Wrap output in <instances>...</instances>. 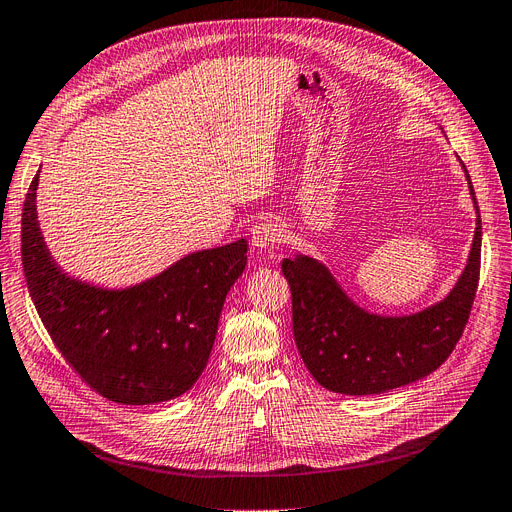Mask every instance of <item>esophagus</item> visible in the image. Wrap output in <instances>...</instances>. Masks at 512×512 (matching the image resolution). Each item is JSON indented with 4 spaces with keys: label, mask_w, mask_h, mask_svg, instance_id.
Listing matches in <instances>:
<instances>
[{
    "label": "esophagus",
    "mask_w": 512,
    "mask_h": 512,
    "mask_svg": "<svg viewBox=\"0 0 512 512\" xmlns=\"http://www.w3.org/2000/svg\"><path fill=\"white\" fill-rule=\"evenodd\" d=\"M281 243V229L275 223H258L252 227V246L262 250H269Z\"/></svg>",
    "instance_id": "34e87169"
}]
</instances>
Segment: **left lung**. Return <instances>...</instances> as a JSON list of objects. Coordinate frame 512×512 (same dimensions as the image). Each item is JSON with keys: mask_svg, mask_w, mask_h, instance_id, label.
<instances>
[{"mask_svg": "<svg viewBox=\"0 0 512 512\" xmlns=\"http://www.w3.org/2000/svg\"><path fill=\"white\" fill-rule=\"evenodd\" d=\"M465 175L479 212L467 168ZM479 266L477 216L469 262L450 294L417 314L381 316L356 306L319 260L285 258L281 271L291 287L294 337L306 369L329 392L346 396L381 394L427 377L446 362L465 331Z\"/></svg>", "mask_w": 512, "mask_h": 512, "instance_id": "8db88e82", "label": "left lung"}]
</instances>
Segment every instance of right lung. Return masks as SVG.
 <instances>
[{"mask_svg":"<svg viewBox=\"0 0 512 512\" xmlns=\"http://www.w3.org/2000/svg\"><path fill=\"white\" fill-rule=\"evenodd\" d=\"M33 177L22 208V269L52 342L97 394L118 404L179 398L206 367L248 241L193 252L158 277L102 289L60 271L37 221Z\"/></svg>","mask_w":512,"mask_h":512,"instance_id":"1","label":"right lung"}]
</instances>
